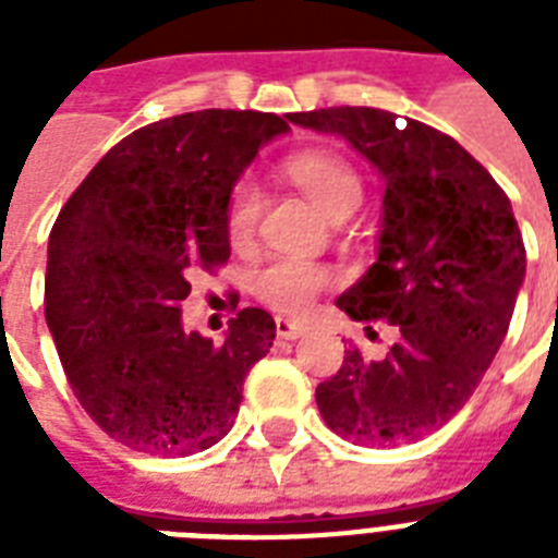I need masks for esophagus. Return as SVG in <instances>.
Segmentation results:
<instances>
[{
  "label": "esophagus",
  "instance_id": "obj_1",
  "mask_svg": "<svg viewBox=\"0 0 558 558\" xmlns=\"http://www.w3.org/2000/svg\"><path fill=\"white\" fill-rule=\"evenodd\" d=\"M275 330H278L280 339H301L306 327L301 322H292V318H278V322H275Z\"/></svg>",
  "mask_w": 558,
  "mask_h": 558
}]
</instances>
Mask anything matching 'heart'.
<instances>
[{
    "label": "heart",
    "mask_w": 558,
    "mask_h": 558,
    "mask_svg": "<svg viewBox=\"0 0 558 558\" xmlns=\"http://www.w3.org/2000/svg\"><path fill=\"white\" fill-rule=\"evenodd\" d=\"M289 177L295 179L298 187L330 219L356 210L362 202V182H359L356 170L330 153H301L289 161ZM257 219H260V191L254 182H240L228 202V240L234 245L248 243L257 228ZM330 283L332 275L324 266L292 260V257H278V260L266 263L254 278V289L263 304L289 315L306 313L315 304V298Z\"/></svg>",
    "instance_id": "1"
}]
</instances>
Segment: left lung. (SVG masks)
Returning a JSON list of instances; mask_svg holds the SVG:
<instances>
[{"mask_svg": "<svg viewBox=\"0 0 558 558\" xmlns=\"http://www.w3.org/2000/svg\"><path fill=\"white\" fill-rule=\"evenodd\" d=\"M341 135L385 179L376 263L336 306L353 322H388L381 362L344 350L315 388L332 432L359 446H397L446 425L475 393L510 330L527 254L507 193L451 135L373 107L292 112Z\"/></svg>", "mask_w": 558, "mask_h": 558, "instance_id": "left-lung-1", "label": "left lung"}]
</instances>
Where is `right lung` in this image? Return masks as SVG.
I'll return each instance as SVG.
<instances>
[{
	"label": "right lung",
	"instance_id": "1",
	"mask_svg": "<svg viewBox=\"0 0 558 558\" xmlns=\"http://www.w3.org/2000/svg\"><path fill=\"white\" fill-rule=\"evenodd\" d=\"M271 112L202 109L135 130L92 168L48 236L46 322L74 397L135 451L177 458L231 432L275 322L245 306L222 344L182 327L191 271L228 260L226 214Z\"/></svg>",
	"mask_w": 558,
	"mask_h": 558
}]
</instances>
